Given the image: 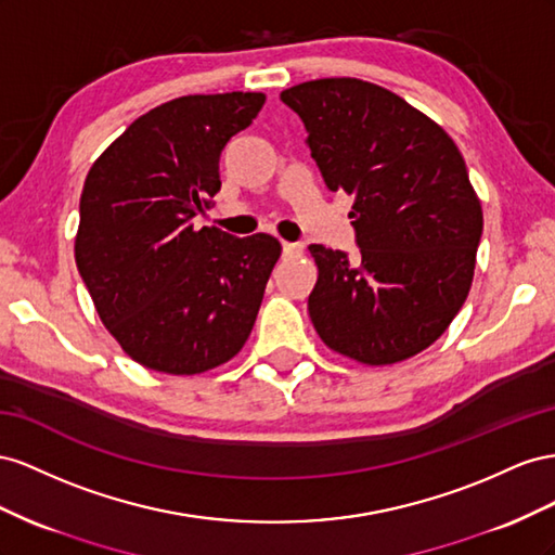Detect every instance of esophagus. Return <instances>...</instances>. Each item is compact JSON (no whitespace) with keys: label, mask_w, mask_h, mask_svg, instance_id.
<instances>
[{"label":"esophagus","mask_w":555,"mask_h":555,"mask_svg":"<svg viewBox=\"0 0 555 555\" xmlns=\"http://www.w3.org/2000/svg\"><path fill=\"white\" fill-rule=\"evenodd\" d=\"M281 248H283V256H286V258L302 256V250H305V246H302V244H295V242H283V244H281Z\"/></svg>","instance_id":"obj_1"}]
</instances>
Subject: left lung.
<instances>
[{"instance_id": "8db88e82", "label": "left lung", "mask_w": 555, "mask_h": 555, "mask_svg": "<svg viewBox=\"0 0 555 555\" xmlns=\"http://www.w3.org/2000/svg\"><path fill=\"white\" fill-rule=\"evenodd\" d=\"M281 102L302 118L325 185L353 195L360 258L309 246L315 332L365 365L421 353L465 305L483 230L461 151L418 108L360 78L299 83Z\"/></svg>"}]
</instances>
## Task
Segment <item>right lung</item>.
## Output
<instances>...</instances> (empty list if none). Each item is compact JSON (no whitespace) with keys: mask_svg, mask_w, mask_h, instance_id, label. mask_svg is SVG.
I'll use <instances>...</instances> for the list:
<instances>
[{"mask_svg":"<svg viewBox=\"0 0 555 555\" xmlns=\"http://www.w3.org/2000/svg\"><path fill=\"white\" fill-rule=\"evenodd\" d=\"M262 92L188 94L137 118L90 167L76 267L106 330L139 365L199 374L242 351L281 244L193 225L218 163Z\"/></svg>","mask_w":555,"mask_h":555,"instance_id":"obj_1","label":"right lung"}]
</instances>
